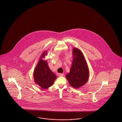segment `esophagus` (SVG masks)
<instances>
[{
  "mask_svg": "<svg viewBox=\"0 0 122 122\" xmlns=\"http://www.w3.org/2000/svg\"><path fill=\"white\" fill-rule=\"evenodd\" d=\"M63 76V73H59L58 74L59 76Z\"/></svg>",
  "mask_w": 122,
  "mask_h": 122,
  "instance_id": "1",
  "label": "esophagus"
}]
</instances>
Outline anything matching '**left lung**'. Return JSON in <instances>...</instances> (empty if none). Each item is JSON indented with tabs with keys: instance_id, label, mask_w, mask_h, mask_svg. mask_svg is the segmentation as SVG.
Instances as JSON below:
<instances>
[{
	"instance_id": "1",
	"label": "left lung",
	"mask_w": 122,
	"mask_h": 122,
	"mask_svg": "<svg viewBox=\"0 0 122 122\" xmlns=\"http://www.w3.org/2000/svg\"><path fill=\"white\" fill-rule=\"evenodd\" d=\"M73 60L69 73L66 78L70 85L78 89L87 82L89 76V68L84 56L78 48L72 49Z\"/></svg>"
}]
</instances>
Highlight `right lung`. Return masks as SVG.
<instances>
[{"label":"right lung","instance_id":"obj_1","mask_svg":"<svg viewBox=\"0 0 122 122\" xmlns=\"http://www.w3.org/2000/svg\"><path fill=\"white\" fill-rule=\"evenodd\" d=\"M46 54L47 51H45L41 54L33 74L35 83L44 89L51 86L56 79V76L48 66L47 61L42 59Z\"/></svg>","mask_w":122,"mask_h":122}]
</instances>
